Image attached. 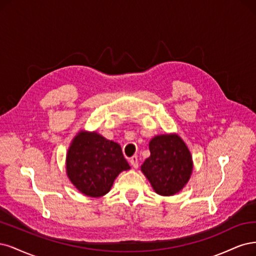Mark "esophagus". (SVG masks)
I'll return each instance as SVG.
<instances>
[{"instance_id":"obj_1","label":"esophagus","mask_w":256,"mask_h":256,"mask_svg":"<svg viewBox=\"0 0 256 256\" xmlns=\"http://www.w3.org/2000/svg\"><path fill=\"white\" fill-rule=\"evenodd\" d=\"M130 164H132V167H134L135 169L138 168V158H137L136 155L132 156V158H130Z\"/></svg>"}]
</instances>
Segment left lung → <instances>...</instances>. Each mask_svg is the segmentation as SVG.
<instances>
[{
    "label": "left lung",
    "instance_id": "left-lung-1",
    "mask_svg": "<svg viewBox=\"0 0 256 256\" xmlns=\"http://www.w3.org/2000/svg\"><path fill=\"white\" fill-rule=\"evenodd\" d=\"M151 152L142 164V171L156 194L173 196L182 190L192 172V158L178 135L166 134L152 138Z\"/></svg>",
    "mask_w": 256,
    "mask_h": 256
}]
</instances>
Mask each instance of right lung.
I'll list each match as a JSON object with an SVG mask.
<instances>
[{"mask_svg": "<svg viewBox=\"0 0 256 256\" xmlns=\"http://www.w3.org/2000/svg\"><path fill=\"white\" fill-rule=\"evenodd\" d=\"M130 168L120 144L96 132L80 130L73 138L66 160L71 183L94 198L108 192L119 173Z\"/></svg>", "mask_w": 256, "mask_h": 256, "instance_id": "obj_1", "label": "right lung"}]
</instances>
